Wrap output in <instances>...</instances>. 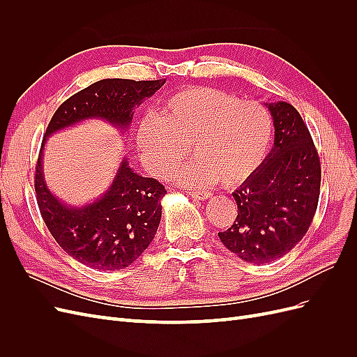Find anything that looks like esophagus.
I'll return each instance as SVG.
<instances>
[{
	"label": "esophagus",
	"mask_w": 357,
	"mask_h": 357,
	"mask_svg": "<svg viewBox=\"0 0 357 357\" xmlns=\"http://www.w3.org/2000/svg\"><path fill=\"white\" fill-rule=\"evenodd\" d=\"M189 195L192 198H195V199L204 201V199H208L211 197V193L210 192H201V190H192V192H189Z\"/></svg>",
	"instance_id": "esophagus-1"
}]
</instances>
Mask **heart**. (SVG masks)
Listing matches in <instances>:
<instances>
[{
  "instance_id": "1",
  "label": "heart",
  "mask_w": 357,
  "mask_h": 357,
  "mask_svg": "<svg viewBox=\"0 0 357 357\" xmlns=\"http://www.w3.org/2000/svg\"><path fill=\"white\" fill-rule=\"evenodd\" d=\"M273 137V117L256 100L211 88H188L162 102L158 116L147 114L137 128V146L158 177L172 169L178 185L204 188L241 185L262 164Z\"/></svg>"
}]
</instances>
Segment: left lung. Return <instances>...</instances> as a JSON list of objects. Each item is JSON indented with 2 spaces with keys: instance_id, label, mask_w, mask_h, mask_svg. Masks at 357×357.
I'll return each mask as SVG.
<instances>
[{
  "instance_id": "1",
  "label": "left lung",
  "mask_w": 357,
  "mask_h": 357,
  "mask_svg": "<svg viewBox=\"0 0 357 357\" xmlns=\"http://www.w3.org/2000/svg\"><path fill=\"white\" fill-rule=\"evenodd\" d=\"M274 121V146L232 197L238 214L223 245L244 262L264 265L289 253L310 228L320 195V159L294 105L265 102Z\"/></svg>"
}]
</instances>
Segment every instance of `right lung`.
<instances>
[{
	"mask_svg": "<svg viewBox=\"0 0 357 357\" xmlns=\"http://www.w3.org/2000/svg\"><path fill=\"white\" fill-rule=\"evenodd\" d=\"M164 80L104 79L74 93L53 114L41 143L36 168L37 204L53 238L75 261L92 269L114 271L135 262L153 241L162 215L165 188L137 174L123 158L102 197L82 207L59 201L43 174V149L47 138L88 119H102L126 131L134 109L164 86Z\"/></svg>",
	"mask_w": 357,
	"mask_h": 357,
	"instance_id": "obj_1",
	"label": "right lung"
}]
</instances>
